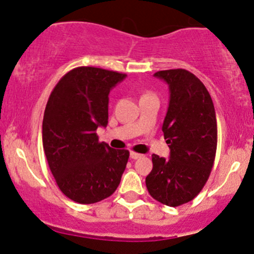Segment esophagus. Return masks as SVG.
I'll return each mask as SVG.
<instances>
[{
    "label": "esophagus",
    "mask_w": 254,
    "mask_h": 254,
    "mask_svg": "<svg viewBox=\"0 0 254 254\" xmlns=\"http://www.w3.org/2000/svg\"><path fill=\"white\" fill-rule=\"evenodd\" d=\"M141 157H142V154L136 153V152H130V158L131 159H137V158H141Z\"/></svg>",
    "instance_id": "esophagus-1"
}]
</instances>
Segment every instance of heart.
<instances>
[{
	"instance_id": "1",
	"label": "heart",
	"mask_w": 254,
	"mask_h": 254,
	"mask_svg": "<svg viewBox=\"0 0 254 254\" xmlns=\"http://www.w3.org/2000/svg\"><path fill=\"white\" fill-rule=\"evenodd\" d=\"M149 95H151V93H145V95H143L142 97H145V96H149Z\"/></svg>"
}]
</instances>
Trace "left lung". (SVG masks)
<instances>
[{"mask_svg":"<svg viewBox=\"0 0 254 254\" xmlns=\"http://www.w3.org/2000/svg\"><path fill=\"white\" fill-rule=\"evenodd\" d=\"M169 85L170 100L162 130L169 159L152 154L146 178L154 199L169 207L192 201L209 178L217 152L218 130L212 97L203 82L185 69L154 73Z\"/></svg>","mask_w":254,"mask_h":254,"instance_id":"left-lung-1","label":"left lung"}]
</instances>
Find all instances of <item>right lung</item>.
Returning a JSON list of instances; mask_svg holds the SVG:
<instances>
[{
  "label": "right lung",
  "instance_id": "1",
  "mask_svg": "<svg viewBox=\"0 0 254 254\" xmlns=\"http://www.w3.org/2000/svg\"><path fill=\"white\" fill-rule=\"evenodd\" d=\"M127 74L95 66L68 71L51 92L42 122V143L60 190L91 204L111 196L129 159L127 149L98 141L108 124V95Z\"/></svg>",
  "mask_w": 254,
  "mask_h": 254
}]
</instances>
